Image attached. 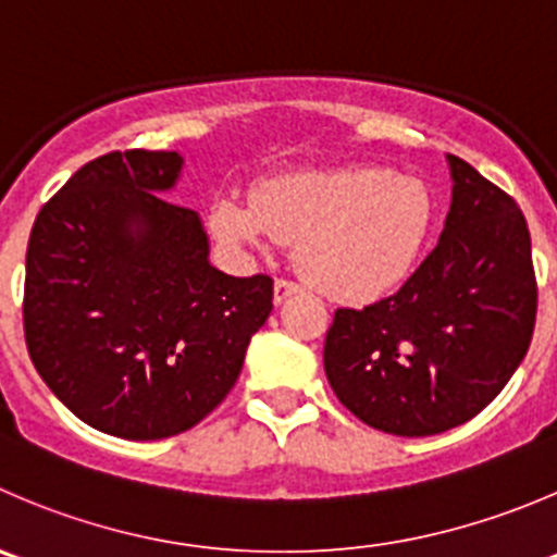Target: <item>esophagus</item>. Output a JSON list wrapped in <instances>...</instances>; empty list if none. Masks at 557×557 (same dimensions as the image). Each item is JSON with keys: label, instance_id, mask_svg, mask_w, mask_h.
Masks as SVG:
<instances>
[{"label": "esophagus", "instance_id": "obj_1", "mask_svg": "<svg viewBox=\"0 0 557 557\" xmlns=\"http://www.w3.org/2000/svg\"><path fill=\"white\" fill-rule=\"evenodd\" d=\"M299 290H301V285L294 283V280H285V277L274 280V301H277V305H283L288 296L299 294Z\"/></svg>", "mask_w": 557, "mask_h": 557}]
</instances>
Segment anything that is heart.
<instances>
[{"label": "heart", "mask_w": 557, "mask_h": 557, "mask_svg": "<svg viewBox=\"0 0 557 557\" xmlns=\"http://www.w3.org/2000/svg\"><path fill=\"white\" fill-rule=\"evenodd\" d=\"M435 223V196L419 176L377 165L299 171L263 180L250 201L220 196L209 228L236 250L299 242L315 288L370 301L403 283Z\"/></svg>", "instance_id": "heart-1"}]
</instances>
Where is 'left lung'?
<instances>
[{
    "label": "left lung",
    "instance_id": "8db88e82",
    "mask_svg": "<svg viewBox=\"0 0 557 557\" xmlns=\"http://www.w3.org/2000/svg\"><path fill=\"white\" fill-rule=\"evenodd\" d=\"M451 209L438 245L397 294L334 310L323 370L367 428L438 435L482 413L531 345L539 285L515 198L449 154Z\"/></svg>",
    "mask_w": 557,
    "mask_h": 557
}]
</instances>
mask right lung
I'll use <instances>...</instances> for the list:
<instances>
[{
    "instance_id": "1",
    "label": "right lung",
    "mask_w": 557,
    "mask_h": 557,
    "mask_svg": "<svg viewBox=\"0 0 557 557\" xmlns=\"http://www.w3.org/2000/svg\"><path fill=\"white\" fill-rule=\"evenodd\" d=\"M180 171L176 152L89 160L42 203L26 247L32 364L116 438H171L207 419L272 312V277L214 269L198 214L160 196Z\"/></svg>"
}]
</instances>
